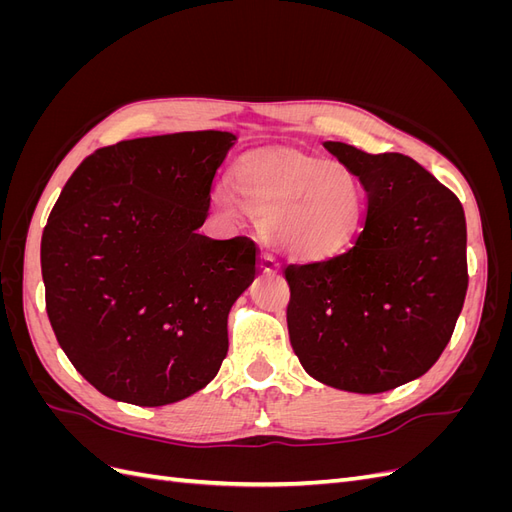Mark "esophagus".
Instances as JSON below:
<instances>
[{"mask_svg": "<svg viewBox=\"0 0 512 512\" xmlns=\"http://www.w3.org/2000/svg\"><path fill=\"white\" fill-rule=\"evenodd\" d=\"M277 267H280V262H277L269 252L262 254V258H260V269H262V271H265V273H273V271H277Z\"/></svg>", "mask_w": 512, "mask_h": 512, "instance_id": "34e87169", "label": "esophagus"}]
</instances>
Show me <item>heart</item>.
Segmentation results:
<instances>
[{
    "mask_svg": "<svg viewBox=\"0 0 512 512\" xmlns=\"http://www.w3.org/2000/svg\"><path fill=\"white\" fill-rule=\"evenodd\" d=\"M215 205L235 218L243 207L282 254L320 260L346 247L365 215V188L342 162L271 153L243 162L235 194L218 188Z\"/></svg>",
    "mask_w": 512,
    "mask_h": 512,
    "instance_id": "b5f03b06",
    "label": "heart"
}]
</instances>
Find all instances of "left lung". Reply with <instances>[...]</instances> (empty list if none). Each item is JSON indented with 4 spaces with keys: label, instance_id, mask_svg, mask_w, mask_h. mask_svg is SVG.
Instances as JSON below:
<instances>
[{
    "label": "left lung",
    "instance_id": "left-lung-1",
    "mask_svg": "<svg viewBox=\"0 0 512 512\" xmlns=\"http://www.w3.org/2000/svg\"><path fill=\"white\" fill-rule=\"evenodd\" d=\"M367 192L342 254L286 265L294 354L309 376L352 393L397 389L440 359L468 290L459 198L404 153L324 143Z\"/></svg>",
    "mask_w": 512,
    "mask_h": 512
}]
</instances>
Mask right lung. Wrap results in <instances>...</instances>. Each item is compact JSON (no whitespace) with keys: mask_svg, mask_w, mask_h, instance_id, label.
<instances>
[{"mask_svg":"<svg viewBox=\"0 0 512 512\" xmlns=\"http://www.w3.org/2000/svg\"><path fill=\"white\" fill-rule=\"evenodd\" d=\"M230 132L134 138L87 156L42 232L46 314L96 389L166 406L209 384L228 312L258 273L250 237L198 235Z\"/></svg>","mask_w":512,"mask_h":512,"instance_id":"obj_1","label":"right lung"}]
</instances>
